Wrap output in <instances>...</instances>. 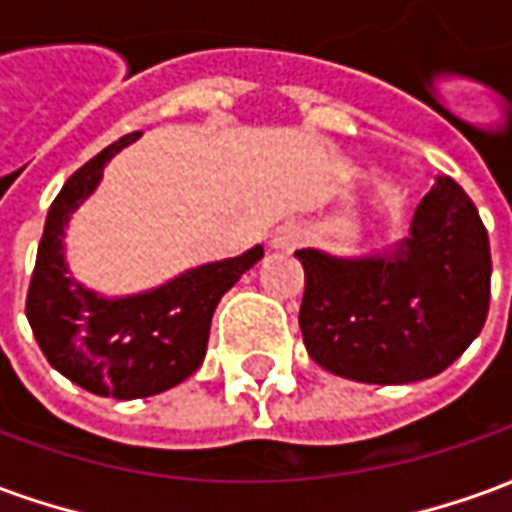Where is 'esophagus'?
<instances>
[{
    "label": "esophagus",
    "mask_w": 512,
    "mask_h": 512,
    "mask_svg": "<svg viewBox=\"0 0 512 512\" xmlns=\"http://www.w3.org/2000/svg\"><path fill=\"white\" fill-rule=\"evenodd\" d=\"M301 241H304V230L296 227V224H285V227H279L277 230L271 246H274V249H293V246H299Z\"/></svg>",
    "instance_id": "obj_1"
}]
</instances>
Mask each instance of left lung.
Listing matches in <instances>:
<instances>
[{
  "label": "left lung",
  "mask_w": 512,
  "mask_h": 512,
  "mask_svg": "<svg viewBox=\"0 0 512 512\" xmlns=\"http://www.w3.org/2000/svg\"><path fill=\"white\" fill-rule=\"evenodd\" d=\"M307 354L334 376L411 384L439 376L480 334L491 299L488 233L447 175L411 219V233L381 255L334 257L299 249Z\"/></svg>",
  "instance_id": "8db88e82"
}]
</instances>
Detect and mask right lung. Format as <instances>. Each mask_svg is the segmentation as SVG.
<instances>
[{"instance_id":"obj_1","label":"right lung","mask_w":512,"mask_h":512,"mask_svg":"<svg viewBox=\"0 0 512 512\" xmlns=\"http://www.w3.org/2000/svg\"><path fill=\"white\" fill-rule=\"evenodd\" d=\"M136 136L142 134L104 147L62 186L46 216L27 293V321L49 365L87 392L117 400L158 395L186 381L205 359L219 299L263 257V246H252L123 299H104L76 282L62 244L68 219Z\"/></svg>"}]
</instances>
